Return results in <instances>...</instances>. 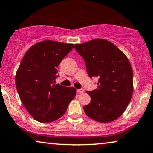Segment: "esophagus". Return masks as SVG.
Returning a JSON list of instances; mask_svg holds the SVG:
<instances>
[{
	"label": "esophagus",
	"instance_id": "obj_1",
	"mask_svg": "<svg viewBox=\"0 0 153 153\" xmlns=\"http://www.w3.org/2000/svg\"><path fill=\"white\" fill-rule=\"evenodd\" d=\"M77 92H78V93H83V92H84V90H83V89H79V90H77Z\"/></svg>",
	"mask_w": 153,
	"mask_h": 153
}]
</instances>
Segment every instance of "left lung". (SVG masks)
Instances as JSON below:
<instances>
[{
	"mask_svg": "<svg viewBox=\"0 0 153 153\" xmlns=\"http://www.w3.org/2000/svg\"><path fill=\"white\" fill-rule=\"evenodd\" d=\"M75 49L84 59L89 76L99 78L97 88L87 92L91 102L83 107L85 113L101 123L117 119L125 111L133 94V70L128 58L104 39L76 44Z\"/></svg>",
	"mask_w": 153,
	"mask_h": 153,
	"instance_id": "1",
	"label": "left lung"
}]
</instances>
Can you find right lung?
Masks as SVG:
<instances>
[{
  "instance_id": "add662e5",
  "label": "right lung",
  "mask_w": 153,
  "mask_h": 153,
  "mask_svg": "<svg viewBox=\"0 0 153 153\" xmlns=\"http://www.w3.org/2000/svg\"><path fill=\"white\" fill-rule=\"evenodd\" d=\"M74 44L44 40L32 46L25 54L16 75L15 85L25 109L36 121L49 123L59 119L74 99L76 89L53 82L57 67Z\"/></svg>"
}]
</instances>
